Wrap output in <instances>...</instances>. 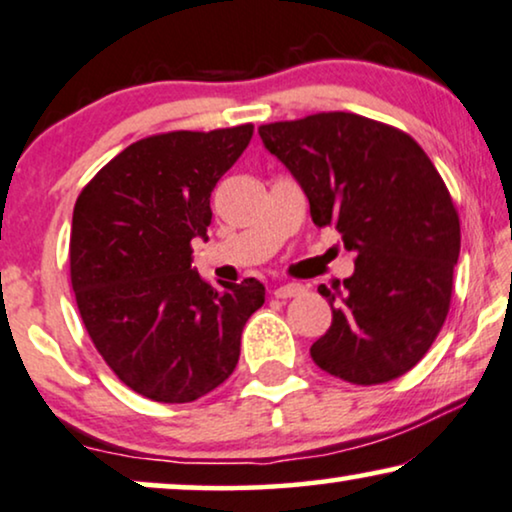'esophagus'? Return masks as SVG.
Returning a JSON list of instances; mask_svg holds the SVG:
<instances>
[{
	"label": "esophagus",
	"mask_w": 512,
	"mask_h": 512,
	"mask_svg": "<svg viewBox=\"0 0 512 512\" xmlns=\"http://www.w3.org/2000/svg\"><path fill=\"white\" fill-rule=\"evenodd\" d=\"M302 292H304V288L299 283H288V285H278V288H274V297L290 299V297L302 295Z\"/></svg>",
	"instance_id": "34e87169"
}]
</instances>
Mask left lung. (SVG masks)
Instances as JSON below:
<instances>
[{"label":"left lung","mask_w":512,"mask_h":512,"mask_svg":"<svg viewBox=\"0 0 512 512\" xmlns=\"http://www.w3.org/2000/svg\"><path fill=\"white\" fill-rule=\"evenodd\" d=\"M260 135L302 185L313 224L337 229L356 255L351 278L318 288L332 325L313 363L358 386L403 377L452 302L461 224L445 180L417 140L360 114L318 112Z\"/></svg>","instance_id":"obj_1"}]
</instances>
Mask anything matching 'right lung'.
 Here are the masks:
<instances>
[{
	"label": "right lung",
	"instance_id": "1",
	"mask_svg": "<svg viewBox=\"0 0 512 512\" xmlns=\"http://www.w3.org/2000/svg\"><path fill=\"white\" fill-rule=\"evenodd\" d=\"M255 126L142 138L81 189L72 215L70 278L102 360L154 403H192L229 379L245 320L264 304L255 278L210 285L192 269L210 194Z\"/></svg>",
	"mask_w": 512,
	"mask_h": 512
}]
</instances>
